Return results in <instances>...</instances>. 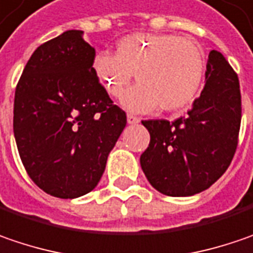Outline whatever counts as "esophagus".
Masks as SVG:
<instances>
[{
  "mask_svg": "<svg viewBox=\"0 0 253 253\" xmlns=\"http://www.w3.org/2000/svg\"><path fill=\"white\" fill-rule=\"evenodd\" d=\"M126 121H128V124L129 125H135V124H139V118L138 117H135V115H132V114H128L126 115Z\"/></svg>",
  "mask_w": 253,
  "mask_h": 253,
  "instance_id": "obj_1",
  "label": "esophagus"
}]
</instances>
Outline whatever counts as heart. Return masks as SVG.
<instances>
[{
	"instance_id": "b5f03b06",
	"label": "heart",
	"mask_w": 253,
	"mask_h": 253,
	"mask_svg": "<svg viewBox=\"0 0 253 253\" xmlns=\"http://www.w3.org/2000/svg\"><path fill=\"white\" fill-rule=\"evenodd\" d=\"M95 75L108 94L121 98L135 74L138 85L124 105L132 111L178 112L199 92L205 58L201 48L175 34H131L121 38L114 52H99L92 61Z\"/></svg>"
}]
</instances>
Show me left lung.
<instances>
[{
  "label": "left lung",
  "instance_id": "left-lung-1",
  "mask_svg": "<svg viewBox=\"0 0 253 253\" xmlns=\"http://www.w3.org/2000/svg\"><path fill=\"white\" fill-rule=\"evenodd\" d=\"M151 135L141 155L149 183L168 196H192L208 189L234 158L241 128L239 80L218 51H211L205 86L186 117L142 121Z\"/></svg>",
  "mask_w": 253,
  "mask_h": 253
}]
</instances>
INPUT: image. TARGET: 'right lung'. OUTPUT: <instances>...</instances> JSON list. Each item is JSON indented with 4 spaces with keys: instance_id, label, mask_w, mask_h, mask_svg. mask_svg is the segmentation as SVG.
Here are the masks:
<instances>
[{
    "instance_id": "obj_1",
    "label": "right lung",
    "mask_w": 253,
    "mask_h": 253,
    "mask_svg": "<svg viewBox=\"0 0 253 253\" xmlns=\"http://www.w3.org/2000/svg\"><path fill=\"white\" fill-rule=\"evenodd\" d=\"M70 30L40 45L19 78L14 136L30 178L44 192L74 199L98 185L126 125L92 68L95 49Z\"/></svg>"
}]
</instances>
